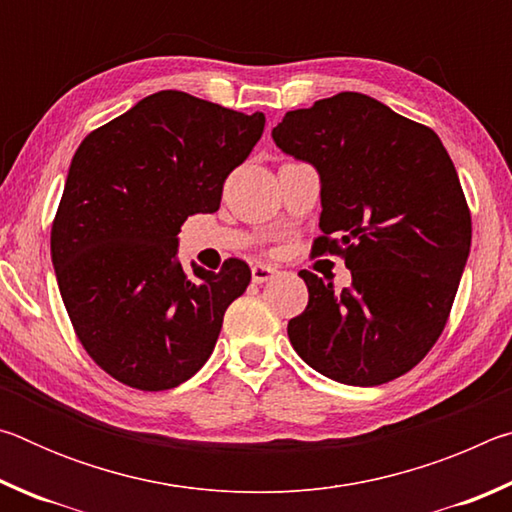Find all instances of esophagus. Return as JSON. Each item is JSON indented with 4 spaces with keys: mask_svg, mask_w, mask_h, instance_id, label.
<instances>
[{
    "mask_svg": "<svg viewBox=\"0 0 512 512\" xmlns=\"http://www.w3.org/2000/svg\"><path fill=\"white\" fill-rule=\"evenodd\" d=\"M250 273H253V282L255 284H264L271 280L273 275H277V268L268 266V264H255L253 268H250Z\"/></svg>",
    "mask_w": 512,
    "mask_h": 512,
    "instance_id": "obj_1",
    "label": "esophagus"
}]
</instances>
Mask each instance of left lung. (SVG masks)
Segmentation results:
<instances>
[{
	"label": "left lung",
	"instance_id": "left-lung-1",
	"mask_svg": "<svg viewBox=\"0 0 512 512\" xmlns=\"http://www.w3.org/2000/svg\"><path fill=\"white\" fill-rule=\"evenodd\" d=\"M273 142L320 176L318 255L336 253L352 287L300 271L309 302L289 320L300 359L334 381L379 386L443 334L472 244V216L440 137L359 92L291 110Z\"/></svg>",
	"mask_w": 512,
	"mask_h": 512
}]
</instances>
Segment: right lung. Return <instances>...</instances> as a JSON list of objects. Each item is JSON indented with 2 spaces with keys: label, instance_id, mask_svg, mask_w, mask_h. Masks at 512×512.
<instances>
[{
  "label": "right lung",
  "instance_id": "right-lung-1",
  "mask_svg": "<svg viewBox=\"0 0 512 512\" xmlns=\"http://www.w3.org/2000/svg\"><path fill=\"white\" fill-rule=\"evenodd\" d=\"M264 112L162 90L92 131L69 167L51 225V262L85 352L137 391L194 377L223 314L250 284L241 259L221 271L178 262L180 225L219 210L223 183L264 133Z\"/></svg>",
  "mask_w": 512,
  "mask_h": 512
}]
</instances>
